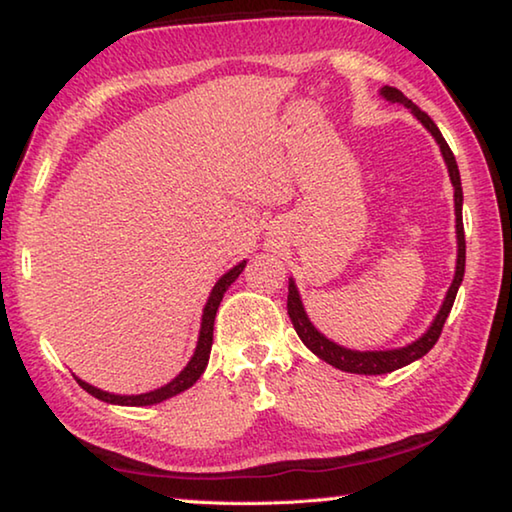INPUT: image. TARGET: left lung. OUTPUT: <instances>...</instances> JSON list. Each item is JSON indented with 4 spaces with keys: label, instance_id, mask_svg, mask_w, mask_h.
Returning <instances> with one entry per match:
<instances>
[{
    "label": "left lung",
    "instance_id": "8db88e82",
    "mask_svg": "<svg viewBox=\"0 0 512 512\" xmlns=\"http://www.w3.org/2000/svg\"><path fill=\"white\" fill-rule=\"evenodd\" d=\"M381 97L391 103H402L404 108H409L413 112V117L420 121V124L427 128V131L433 135V140L440 146V153H443V160L447 164L449 171V180H452L454 187V212H456V244H458V255H456V273L452 280V287L447 289V296L440 305L436 318L429 325L427 332H424L420 339H415L413 343L404 345V348H395V350H350L343 348V345L334 343L332 339H327L325 334H320L318 329L311 323L305 305H302L300 291L296 287V280L289 277V298H287V309H289V318L296 332L300 336V341L307 345V348L316 354L318 359L327 361L329 366L339 368L343 372H354V375H386V372H393L397 368L409 366V363L422 359L433 345H436L440 332H443V325L449 316V311L454 307L458 287H461L463 275H465V230H463V187H461V173H458V164L452 149H449L443 133L438 131V126L433 124V119L422 112L411 99H406L404 94L391 88V85H384L379 90Z\"/></svg>",
    "mask_w": 512,
    "mask_h": 512
}]
</instances>
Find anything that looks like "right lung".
<instances>
[{
    "label": "right lung",
    "mask_w": 512,
    "mask_h": 512,
    "mask_svg": "<svg viewBox=\"0 0 512 512\" xmlns=\"http://www.w3.org/2000/svg\"><path fill=\"white\" fill-rule=\"evenodd\" d=\"M246 268V259L244 262H239L237 266H232L228 273H223L216 284L212 287L210 298H207L205 307H203V316H201V329H198V341H196V350L192 354V359L187 361V366L178 372L176 377H173L169 384H164L160 388H155V391L149 393H140V395H115V393H108V391H101V388L88 384V381H83L76 377L79 381V386L83 391H88L92 397H97L101 402H108V404H119V406H151V404H160L164 400H169V397L178 395L187 391L189 386H194L198 377L203 375L205 368H207V361H210V350H212V334H214V318H216V309H219L221 300H223V293L228 291V287L232 282L237 280L241 275V271Z\"/></svg>",
    "instance_id": "obj_1"
}]
</instances>
